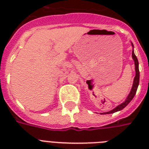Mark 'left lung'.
Returning <instances> with one entry per match:
<instances>
[{
	"label": "left lung",
	"mask_w": 149,
	"mask_h": 149,
	"mask_svg": "<svg viewBox=\"0 0 149 149\" xmlns=\"http://www.w3.org/2000/svg\"><path fill=\"white\" fill-rule=\"evenodd\" d=\"M132 47H134V45H133V43L132 42ZM132 58L134 59V65H135V77L134 78V81H133V85H132V88L130 91L129 94L127 97L126 100H125V101L123 102L122 104H120V105H118L115 107V108H113V110H111V111H108V112H105V113H101V114H107V113H115L117 111H121L122 109H124L125 107L127 106V104H129L130 102L132 101V100L134 98V95H135V93H136L137 89H138V86H139V61H138V58H137L136 56L134 55V49L132 50Z\"/></svg>",
	"instance_id": "left-lung-1"
}]
</instances>
